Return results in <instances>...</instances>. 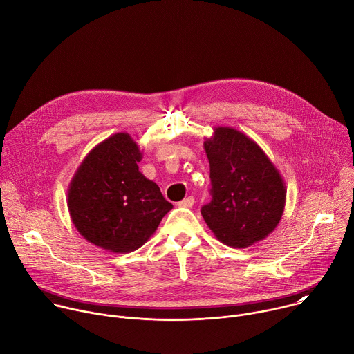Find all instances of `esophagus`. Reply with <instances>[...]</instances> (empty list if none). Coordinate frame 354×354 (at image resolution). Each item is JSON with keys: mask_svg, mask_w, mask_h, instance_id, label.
<instances>
[{"mask_svg": "<svg viewBox=\"0 0 354 354\" xmlns=\"http://www.w3.org/2000/svg\"><path fill=\"white\" fill-rule=\"evenodd\" d=\"M193 205H194V198L192 196L185 197L183 200H180L178 203V206H180V207H192Z\"/></svg>", "mask_w": 354, "mask_h": 354, "instance_id": "1", "label": "esophagus"}]
</instances>
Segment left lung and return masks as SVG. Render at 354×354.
Returning <instances> with one entry per match:
<instances>
[{"label":"left lung","instance_id":"8db88e82","mask_svg":"<svg viewBox=\"0 0 354 354\" xmlns=\"http://www.w3.org/2000/svg\"><path fill=\"white\" fill-rule=\"evenodd\" d=\"M203 147L213 200L201 207V216L214 236L236 249L269 236L286 206L280 171L257 141L234 127L216 126Z\"/></svg>","mask_w":354,"mask_h":354}]
</instances>
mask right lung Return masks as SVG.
I'll use <instances>...</instances> for the list:
<instances>
[{
  "mask_svg": "<svg viewBox=\"0 0 354 354\" xmlns=\"http://www.w3.org/2000/svg\"><path fill=\"white\" fill-rule=\"evenodd\" d=\"M142 153L129 133L96 144L77 168L67 206L77 231L113 254H129L153 236L172 209L153 180L138 171Z\"/></svg>",
  "mask_w": 354,
  "mask_h": 354,
  "instance_id": "add662e5",
  "label": "right lung"
}]
</instances>
